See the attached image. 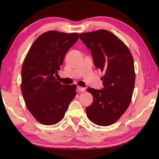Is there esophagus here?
Wrapping results in <instances>:
<instances>
[{"instance_id": "34e87169", "label": "esophagus", "mask_w": 159, "mask_h": 159, "mask_svg": "<svg viewBox=\"0 0 159 159\" xmlns=\"http://www.w3.org/2000/svg\"><path fill=\"white\" fill-rule=\"evenodd\" d=\"M77 89H78V92H84V91L85 90V87H79V86L77 87Z\"/></svg>"}]
</instances>
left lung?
<instances>
[{
	"instance_id": "left-lung-1",
	"label": "left lung",
	"mask_w": 159,
	"mask_h": 159,
	"mask_svg": "<svg viewBox=\"0 0 159 159\" xmlns=\"http://www.w3.org/2000/svg\"><path fill=\"white\" fill-rule=\"evenodd\" d=\"M80 39L90 49L94 66L104 72L102 89H87L93 98L85 109L87 116L96 125L109 126L130 103L135 81L133 56L123 42L107 30L80 33Z\"/></svg>"
}]
</instances>
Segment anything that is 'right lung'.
Wrapping results in <instances>:
<instances>
[{"label": "right lung", "instance_id": "obj_1", "mask_svg": "<svg viewBox=\"0 0 159 159\" xmlns=\"http://www.w3.org/2000/svg\"><path fill=\"white\" fill-rule=\"evenodd\" d=\"M78 39L79 33L47 31L33 42L24 61L22 96L29 112L42 124L61 120L76 96V85L61 84L56 77L67 52Z\"/></svg>", "mask_w": 159, "mask_h": 159}]
</instances>
